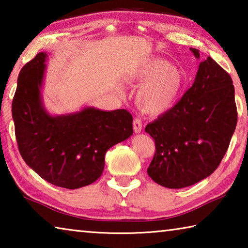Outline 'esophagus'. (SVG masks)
I'll use <instances>...</instances> for the list:
<instances>
[{
	"mask_svg": "<svg viewBox=\"0 0 248 248\" xmlns=\"http://www.w3.org/2000/svg\"><path fill=\"white\" fill-rule=\"evenodd\" d=\"M133 130L136 133H140L142 131V121L140 118H134L133 120Z\"/></svg>",
	"mask_w": 248,
	"mask_h": 248,
	"instance_id": "esophagus-1",
	"label": "esophagus"
}]
</instances>
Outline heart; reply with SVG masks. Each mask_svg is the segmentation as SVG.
<instances>
[{"label":"heart","instance_id":"1","mask_svg":"<svg viewBox=\"0 0 248 248\" xmlns=\"http://www.w3.org/2000/svg\"><path fill=\"white\" fill-rule=\"evenodd\" d=\"M131 81L143 82L136 96L141 110L150 115H159L174 106L183 89L184 75L176 65L154 59L134 71Z\"/></svg>","mask_w":248,"mask_h":248}]
</instances>
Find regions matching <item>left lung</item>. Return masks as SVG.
I'll return each mask as SVG.
<instances>
[{"instance_id": "obj_1", "label": "left lung", "mask_w": 248, "mask_h": 248, "mask_svg": "<svg viewBox=\"0 0 248 248\" xmlns=\"http://www.w3.org/2000/svg\"><path fill=\"white\" fill-rule=\"evenodd\" d=\"M190 50L199 59V50ZM237 110L230 74L208 57L177 104L145 127L155 141L148 174L171 189L191 186L215 171L229 149Z\"/></svg>"}]
</instances>
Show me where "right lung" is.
Segmentation results:
<instances>
[{
	"label": "right lung",
	"mask_w": 248,
	"mask_h": 248,
	"mask_svg": "<svg viewBox=\"0 0 248 248\" xmlns=\"http://www.w3.org/2000/svg\"><path fill=\"white\" fill-rule=\"evenodd\" d=\"M47 57L39 52L19 72L12 103L16 141L24 161L41 178L78 189L100 177L105 154L132 136L133 119L125 109L85 107L73 114H48L40 93Z\"/></svg>",
	"instance_id": "add662e5"
}]
</instances>
